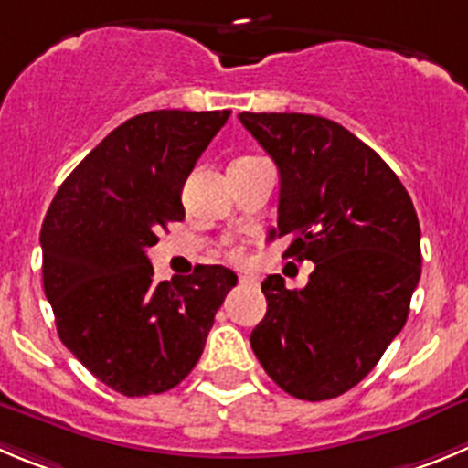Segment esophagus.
<instances>
[{
  "instance_id": "esophagus-1",
  "label": "esophagus",
  "mask_w": 468,
  "mask_h": 468,
  "mask_svg": "<svg viewBox=\"0 0 468 468\" xmlns=\"http://www.w3.org/2000/svg\"><path fill=\"white\" fill-rule=\"evenodd\" d=\"M238 283L239 286H256V277H251V274H239Z\"/></svg>"
}]
</instances>
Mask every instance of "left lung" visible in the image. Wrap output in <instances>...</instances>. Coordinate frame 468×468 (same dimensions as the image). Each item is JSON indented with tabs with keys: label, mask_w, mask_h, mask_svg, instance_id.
Wrapping results in <instances>:
<instances>
[{
	"label": "left lung",
	"mask_w": 468,
	"mask_h": 468,
	"mask_svg": "<svg viewBox=\"0 0 468 468\" xmlns=\"http://www.w3.org/2000/svg\"><path fill=\"white\" fill-rule=\"evenodd\" d=\"M279 170L274 238L312 261L304 288L270 274L251 348L288 395L323 401L372 372L409 316L420 279V224L390 165L333 120L239 112Z\"/></svg>",
	"instance_id": "8db88e82"
}]
</instances>
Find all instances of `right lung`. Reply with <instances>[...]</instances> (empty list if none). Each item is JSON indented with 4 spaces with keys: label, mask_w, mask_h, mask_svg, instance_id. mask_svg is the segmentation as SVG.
Segmentation results:
<instances>
[{
    "label": "right lung",
    "mask_w": 468,
    "mask_h": 468,
    "mask_svg": "<svg viewBox=\"0 0 468 468\" xmlns=\"http://www.w3.org/2000/svg\"><path fill=\"white\" fill-rule=\"evenodd\" d=\"M229 115L131 117L76 165L43 219V288L59 339L126 397L159 395L194 369L238 283L221 265L154 283L147 259L161 229L185 219L182 186Z\"/></svg>",
    "instance_id": "add662e5"
}]
</instances>
